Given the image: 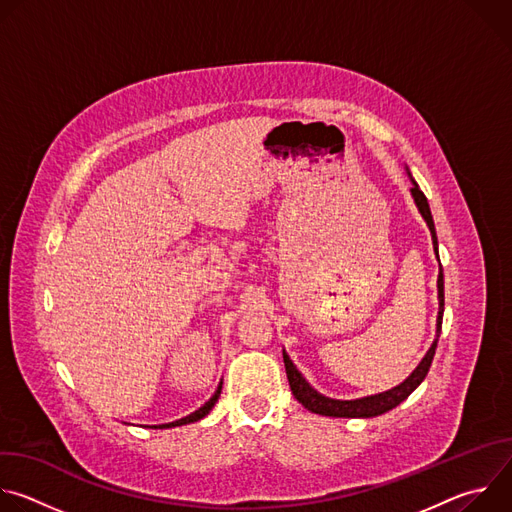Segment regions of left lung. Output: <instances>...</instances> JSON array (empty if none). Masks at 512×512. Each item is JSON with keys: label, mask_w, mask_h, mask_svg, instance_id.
<instances>
[{"label": "left lung", "mask_w": 512, "mask_h": 512, "mask_svg": "<svg viewBox=\"0 0 512 512\" xmlns=\"http://www.w3.org/2000/svg\"><path fill=\"white\" fill-rule=\"evenodd\" d=\"M411 194L415 198V204L421 212V216L425 218V223L431 231V239L437 251V235H435V227H433V218H431V210L427 204L425 194L419 190L417 184H413ZM437 296H440V314H437V336L431 344V348L427 350V354L423 356V360L419 362V367L411 373V377L407 381H403L399 387L373 395V397H364V399H356V401H336V399H328L322 397L320 393H316L306 381L304 377L298 373V369L294 367V362L289 360V356L283 352V362H285V373H287V381L291 387V393L294 397L312 413H320V415H328V417H375L381 415L393 407H397L401 401H405L413 389H417V385L425 379L431 360L437 348V338H440L442 332V316H444V271L440 269V275H437Z\"/></svg>", "instance_id": "1"}]
</instances>
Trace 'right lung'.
Returning <instances> with one entry per match:
<instances>
[{
  "instance_id": "obj_1",
  "label": "right lung",
  "mask_w": 512,
  "mask_h": 512,
  "mask_svg": "<svg viewBox=\"0 0 512 512\" xmlns=\"http://www.w3.org/2000/svg\"><path fill=\"white\" fill-rule=\"evenodd\" d=\"M221 389H223V383L218 385V389L214 391V395L198 409V411H194V413H190L188 417H184V419H178V421H172V423H166V425H160V427H176V425H186V423H192V421H198V419H202L204 415H208V411L214 407V403H216V399H218V395H221Z\"/></svg>"
}]
</instances>
